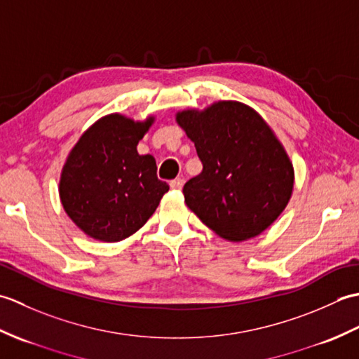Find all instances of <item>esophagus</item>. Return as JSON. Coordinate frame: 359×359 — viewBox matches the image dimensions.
Segmentation results:
<instances>
[{
  "label": "esophagus",
  "mask_w": 359,
  "mask_h": 359,
  "mask_svg": "<svg viewBox=\"0 0 359 359\" xmlns=\"http://www.w3.org/2000/svg\"><path fill=\"white\" fill-rule=\"evenodd\" d=\"M170 187L172 189H180L182 187H184V179H174L170 182Z\"/></svg>",
  "instance_id": "34e87169"
}]
</instances>
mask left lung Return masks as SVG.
Wrapping results in <instances>:
<instances>
[{"mask_svg":"<svg viewBox=\"0 0 359 359\" xmlns=\"http://www.w3.org/2000/svg\"><path fill=\"white\" fill-rule=\"evenodd\" d=\"M177 123L203 165L184 187L185 203L228 241H247L278 219L292 197L293 165L259 114L239 102L182 111Z\"/></svg>","mask_w":359,"mask_h":359,"instance_id":"8db88e82","label":"left lung"}]
</instances>
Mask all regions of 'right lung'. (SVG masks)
Segmentation results:
<instances>
[{
	"instance_id": "add662e5",
	"label": "right lung",
	"mask_w": 359,
	"mask_h": 359,
	"mask_svg": "<svg viewBox=\"0 0 359 359\" xmlns=\"http://www.w3.org/2000/svg\"><path fill=\"white\" fill-rule=\"evenodd\" d=\"M152 120L106 116L80 137L67 157L60 197L67 216L90 238H129L147 224L170 189L157 177L156 158L137 152Z\"/></svg>"
}]
</instances>
